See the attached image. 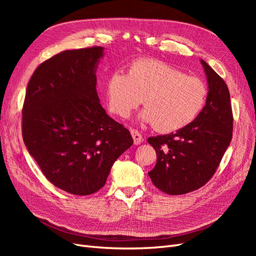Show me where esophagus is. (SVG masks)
Returning a JSON list of instances; mask_svg holds the SVG:
<instances>
[{"label":"esophagus","instance_id":"esophagus-1","mask_svg":"<svg viewBox=\"0 0 256 256\" xmlns=\"http://www.w3.org/2000/svg\"><path fill=\"white\" fill-rule=\"evenodd\" d=\"M130 132H131V136H132L134 145H138V144H141L143 142V136H142V134L140 132H138V130L131 129Z\"/></svg>","mask_w":256,"mask_h":256}]
</instances>
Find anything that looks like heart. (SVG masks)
<instances>
[{"mask_svg": "<svg viewBox=\"0 0 256 256\" xmlns=\"http://www.w3.org/2000/svg\"><path fill=\"white\" fill-rule=\"evenodd\" d=\"M207 97L203 80L157 60H138L128 74L116 69L106 82V102L113 114L128 118L143 98L146 108L138 118L160 132L190 125L204 110Z\"/></svg>", "mask_w": 256, "mask_h": 256, "instance_id": "heart-1", "label": "heart"}]
</instances>
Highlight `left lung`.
<instances>
[{
  "mask_svg": "<svg viewBox=\"0 0 256 256\" xmlns=\"http://www.w3.org/2000/svg\"><path fill=\"white\" fill-rule=\"evenodd\" d=\"M208 83L204 110L190 125L175 134L147 138L157 154L148 172L152 184L168 194L194 191L210 180L233 134V113L226 83L200 60Z\"/></svg>",
  "mask_w": 256,
  "mask_h": 256,
  "instance_id": "8db88e82",
  "label": "left lung"
}]
</instances>
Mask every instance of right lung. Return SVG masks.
<instances>
[{
	"mask_svg": "<svg viewBox=\"0 0 256 256\" xmlns=\"http://www.w3.org/2000/svg\"><path fill=\"white\" fill-rule=\"evenodd\" d=\"M102 47L63 51L30 79L22 136L47 180L76 196L102 189L111 168L134 144L129 130L100 104L96 69Z\"/></svg>",
	"mask_w": 256,
	"mask_h": 256,
	"instance_id": "add662e5",
	"label": "right lung"
}]
</instances>
